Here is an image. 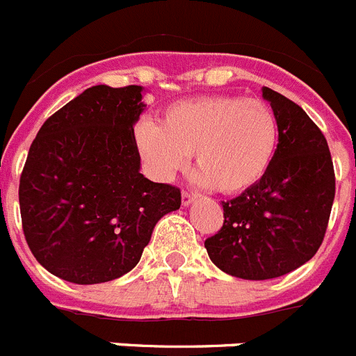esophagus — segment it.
I'll list each match as a JSON object with an SVG mask.
<instances>
[{
  "label": "esophagus",
  "instance_id": "1",
  "mask_svg": "<svg viewBox=\"0 0 356 356\" xmlns=\"http://www.w3.org/2000/svg\"><path fill=\"white\" fill-rule=\"evenodd\" d=\"M196 198H198V194L189 193V191H184V194H181V203H184L185 207H187V205H191V203H193Z\"/></svg>",
  "mask_w": 356,
  "mask_h": 356
}]
</instances>
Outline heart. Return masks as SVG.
Returning <instances> with one entry per match:
<instances>
[{"label": "heart", "mask_w": 356, "mask_h": 356, "mask_svg": "<svg viewBox=\"0 0 356 356\" xmlns=\"http://www.w3.org/2000/svg\"><path fill=\"white\" fill-rule=\"evenodd\" d=\"M136 145L158 178H171L193 154L200 181L221 194L250 189L268 172L279 124L265 100L203 95L172 102L160 124H138Z\"/></svg>", "instance_id": "1"}]
</instances>
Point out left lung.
I'll return each instance as SVG.
<instances>
[{
	"instance_id": "8db88e82",
	"label": "left lung",
	"mask_w": 356,
	"mask_h": 356,
	"mask_svg": "<svg viewBox=\"0 0 356 356\" xmlns=\"http://www.w3.org/2000/svg\"><path fill=\"white\" fill-rule=\"evenodd\" d=\"M279 124L268 172L223 203V227L205 239L209 257L234 277L265 281L299 268L323 245L335 198L330 147L299 104L263 88Z\"/></svg>"
}]
</instances>
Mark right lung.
<instances>
[{
  "label": "right lung",
  "mask_w": 356,
  "mask_h": 356,
  "mask_svg": "<svg viewBox=\"0 0 356 356\" xmlns=\"http://www.w3.org/2000/svg\"><path fill=\"white\" fill-rule=\"evenodd\" d=\"M142 86H91L47 118L19 180L23 234L50 273L99 284L136 266L181 193L140 172Z\"/></svg>",
  "instance_id": "1"
}]
</instances>
